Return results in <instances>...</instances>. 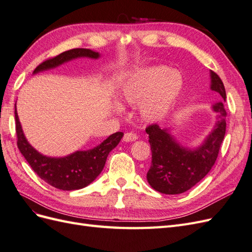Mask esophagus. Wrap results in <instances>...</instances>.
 Returning a JSON list of instances; mask_svg holds the SVG:
<instances>
[{
  "label": "esophagus",
  "mask_w": 252,
  "mask_h": 252,
  "mask_svg": "<svg viewBox=\"0 0 252 252\" xmlns=\"http://www.w3.org/2000/svg\"><path fill=\"white\" fill-rule=\"evenodd\" d=\"M135 140H138V135L133 132H126L123 136L124 142H133Z\"/></svg>",
  "instance_id": "obj_1"
}]
</instances>
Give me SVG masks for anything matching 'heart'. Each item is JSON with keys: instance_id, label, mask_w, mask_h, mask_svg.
Listing matches in <instances>:
<instances>
[{"instance_id": "b5f03b06", "label": "heart", "mask_w": 252, "mask_h": 252, "mask_svg": "<svg viewBox=\"0 0 252 252\" xmlns=\"http://www.w3.org/2000/svg\"><path fill=\"white\" fill-rule=\"evenodd\" d=\"M183 88L179 72L165 66L148 67L134 74L124 88L123 97L130 105H140L142 117L158 122L168 116Z\"/></svg>"}]
</instances>
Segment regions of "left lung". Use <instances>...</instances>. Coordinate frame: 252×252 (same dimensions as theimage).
<instances>
[{
  "label": "left lung",
  "mask_w": 252,
  "mask_h": 252,
  "mask_svg": "<svg viewBox=\"0 0 252 252\" xmlns=\"http://www.w3.org/2000/svg\"><path fill=\"white\" fill-rule=\"evenodd\" d=\"M211 90L222 97L212 106L218 113L217 123L204 143L195 149H187L174 140L167 128L152 124L146 128L149 134L152 161L147 172L149 185L165 194H180L197 184L215 165L226 132V91L219 75L210 71Z\"/></svg>",
  "instance_id": "obj_1"
}]
</instances>
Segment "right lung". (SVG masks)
<instances>
[{
    "instance_id": "add662e5",
    "label": "right lung",
    "mask_w": 252,
    "mask_h": 252,
    "mask_svg": "<svg viewBox=\"0 0 252 252\" xmlns=\"http://www.w3.org/2000/svg\"><path fill=\"white\" fill-rule=\"evenodd\" d=\"M83 57L97 59L100 55L98 52L86 48L70 49L55 58L44 61L35 68L33 73L51 69L68 61ZM14 116L18 147L30 167L47 184L68 191L84 188L94 182L103 170L109 152L117 147L124 135L123 132H116L93 149L75 151L64 158H49L41 155L27 142L22 130L17 108L14 109Z\"/></svg>"
}]
</instances>
